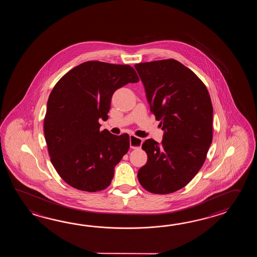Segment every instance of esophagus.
<instances>
[{"label": "esophagus", "mask_w": 257, "mask_h": 257, "mask_svg": "<svg viewBox=\"0 0 257 257\" xmlns=\"http://www.w3.org/2000/svg\"><path fill=\"white\" fill-rule=\"evenodd\" d=\"M130 140H131V149H139V148L142 147V142H143L142 139H140L135 135H131Z\"/></svg>", "instance_id": "esophagus-1"}]
</instances>
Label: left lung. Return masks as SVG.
Returning a JSON list of instances; mask_svg holds the SVG:
<instances>
[{
    "label": "left lung",
    "instance_id": "left-lung-1",
    "mask_svg": "<svg viewBox=\"0 0 257 257\" xmlns=\"http://www.w3.org/2000/svg\"><path fill=\"white\" fill-rule=\"evenodd\" d=\"M144 84L151 111L161 121V143L142 144L147 163L138 172L144 189L170 194L186 186L207 158L213 136V107L202 81L173 59L135 65Z\"/></svg>",
    "mask_w": 257,
    "mask_h": 257
}]
</instances>
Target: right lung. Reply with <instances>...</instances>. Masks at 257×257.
I'll return each instance as SVG.
<instances>
[{
    "instance_id": "right-lung-1",
    "label": "right lung",
    "mask_w": 257,
    "mask_h": 257,
    "mask_svg": "<svg viewBox=\"0 0 257 257\" xmlns=\"http://www.w3.org/2000/svg\"><path fill=\"white\" fill-rule=\"evenodd\" d=\"M140 81L130 65L86 61L68 71L49 94L44 134L50 161L62 180L78 190L97 192L111 184L130 149V136L100 131L112 95Z\"/></svg>"
}]
</instances>
